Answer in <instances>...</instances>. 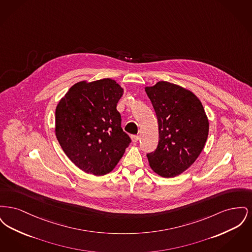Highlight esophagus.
<instances>
[{
  "instance_id": "obj_1",
  "label": "esophagus",
  "mask_w": 252,
  "mask_h": 252,
  "mask_svg": "<svg viewBox=\"0 0 252 252\" xmlns=\"http://www.w3.org/2000/svg\"><path fill=\"white\" fill-rule=\"evenodd\" d=\"M131 139H132V142H133V143H137V142H138V141H139V139H140V137H139V136H138V135H133V136H132V137H131Z\"/></svg>"
}]
</instances>
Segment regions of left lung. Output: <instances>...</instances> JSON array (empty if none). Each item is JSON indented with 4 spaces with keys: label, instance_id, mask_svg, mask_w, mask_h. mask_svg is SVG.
Segmentation results:
<instances>
[{
    "label": "left lung",
    "instance_id": "1",
    "mask_svg": "<svg viewBox=\"0 0 252 252\" xmlns=\"http://www.w3.org/2000/svg\"><path fill=\"white\" fill-rule=\"evenodd\" d=\"M145 92L156 112L158 144L146 157L152 170L174 178L190 167L200 155L209 134V121L200 100L192 92L159 81Z\"/></svg>",
    "mask_w": 252,
    "mask_h": 252
}]
</instances>
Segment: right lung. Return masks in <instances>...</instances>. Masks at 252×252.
I'll list each match as a JSON object with an SVG mask.
<instances>
[{
    "mask_svg": "<svg viewBox=\"0 0 252 252\" xmlns=\"http://www.w3.org/2000/svg\"><path fill=\"white\" fill-rule=\"evenodd\" d=\"M124 90L105 78L73 85L56 108V135L72 162L95 176L113 170L131 143L121 126L117 103Z\"/></svg>",
    "mask_w": 252,
    "mask_h": 252,
    "instance_id": "add662e5",
    "label": "right lung"
}]
</instances>
